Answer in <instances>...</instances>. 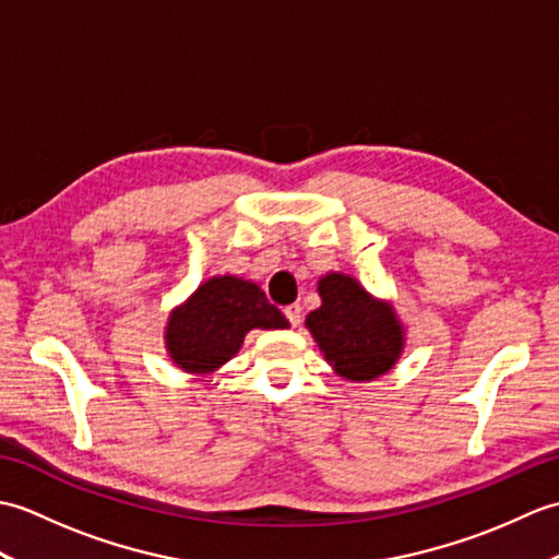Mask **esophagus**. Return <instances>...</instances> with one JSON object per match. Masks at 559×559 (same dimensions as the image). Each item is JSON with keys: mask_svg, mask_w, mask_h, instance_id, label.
<instances>
[{"mask_svg": "<svg viewBox=\"0 0 559 559\" xmlns=\"http://www.w3.org/2000/svg\"><path fill=\"white\" fill-rule=\"evenodd\" d=\"M283 312H286L288 322H290L293 326H300V322H302V307H300L298 302H295V305H288L286 310H283Z\"/></svg>", "mask_w": 559, "mask_h": 559, "instance_id": "obj_1", "label": "esophagus"}]
</instances>
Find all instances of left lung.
Returning a JSON list of instances; mask_svg holds the SVG:
<instances>
[{
  "instance_id": "1",
  "label": "left lung",
  "mask_w": 559,
  "mask_h": 559,
  "mask_svg": "<svg viewBox=\"0 0 559 559\" xmlns=\"http://www.w3.org/2000/svg\"><path fill=\"white\" fill-rule=\"evenodd\" d=\"M319 295L322 307L307 314L305 324L334 370L353 382L389 372L403 348L401 324L391 307L377 302L343 273L319 281Z\"/></svg>"
}]
</instances>
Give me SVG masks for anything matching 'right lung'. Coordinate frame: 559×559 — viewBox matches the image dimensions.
I'll return each mask as SVG.
<instances>
[{"mask_svg": "<svg viewBox=\"0 0 559 559\" xmlns=\"http://www.w3.org/2000/svg\"><path fill=\"white\" fill-rule=\"evenodd\" d=\"M288 326V319L254 283L218 276L170 314L165 341L185 372H211L240 350L247 331Z\"/></svg>", "mask_w": 559, "mask_h": 559, "instance_id": "add662e5", "label": "right lung"}]
</instances>
